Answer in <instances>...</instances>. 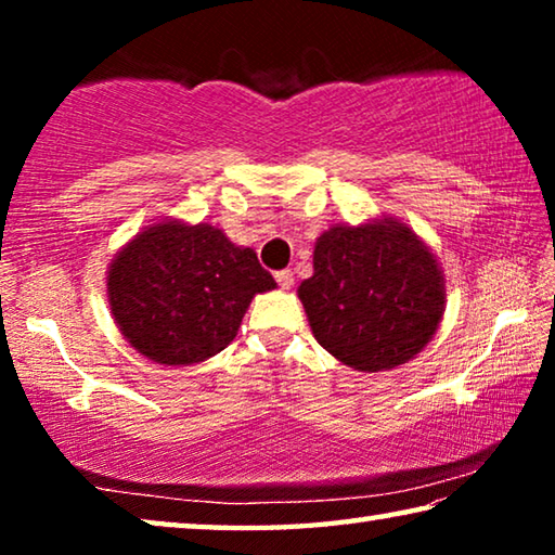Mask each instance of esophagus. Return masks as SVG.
Here are the masks:
<instances>
[{
	"mask_svg": "<svg viewBox=\"0 0 555 555\" xmlns=\"http://www.w3.org/2000/svg\"><path fill=\"white\" fill-rule=\"evenodd\" d=\"M276 284L281 286V288H291L294 286V271L291 269H281V271H276Z\"/></svg>",
	"mask_w": 555,
	"mask_h": 555,
	"instance_id": "esophagus-1",
	"label": "esophagus"
}]
</instances>
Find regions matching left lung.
<instances>
[{"label": "left lung", "instance_id": "1", "mask_svg": "<svg viewBox=\"0 0 555 555\" xmlns=\"http://www.w3.org/2000/svg\"><path fill=\"white\" fill-rule=\"evenodd\" d=\"M298 298L315 340L335 360L384 372L413 360L436 335L446 279L428 244L406 222L382 215L327 228Z\"/></svg>", "mask_w": 555, "mask_h": 555}]
</instances>
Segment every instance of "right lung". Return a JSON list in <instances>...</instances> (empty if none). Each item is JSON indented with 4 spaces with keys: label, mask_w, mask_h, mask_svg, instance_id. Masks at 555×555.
I'll list each match as a JSON object with an SVG mask.
<instances>
[{
    "label": "right lung",
    "mask_w": 555,
    "mask_h": 555,
    "mask_svg": "<svg viewBox=\"0 0 555 555\" xmlns=\"http://www.w3.org/2000/svg\"><path fill=\"white\" fill-rule=\"evenodd\" d=\"M276 288L255 249L220 228L162 220L146 224L107 269V300L119 333L156 364L185 367L222 352L251 298Z\"/></svg>",
    "instance_id": "1"
}]
</instances>
